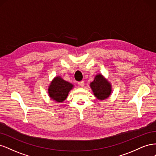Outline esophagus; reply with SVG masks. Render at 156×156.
<instances>
[{"label": "esophagus", "mask_w": 156, "mask_h": 156, "mask_svg": "<svg viewBox=\"0 0 156 156\" xmlns=\"http://www.w3.org/2000/svg\"><path fill=\"white\" fill-rule=\"evenodd\" d=\"M78 84H79V87H83L84 86V82L83 81L79 82V83H78Z\"/></svg>", "instance_id": "34e87169"}]
</instances>
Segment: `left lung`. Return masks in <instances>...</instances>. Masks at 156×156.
Segmentation results:
<instances>
[{
  "mask_svg": "<svg viewBox=\"0 0 156 156\" xmlns=\"http://www.w3.org/2000/svg\"><path fill=\"white\" fill-rule=\"evenodd\" d=\"M92 92L98 100H104L109 98L112 93L111 83L101 73L97 74L90 84Z\"/></svg>",
  "mask_w": 156,
  "mask_h": 156,
  "instance_id": "8db88e82",
  "label": "left lung"
}]
</instances>
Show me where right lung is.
I'll return each mask as SVG.
<instances>
[{"mask_svg": "<svg viewBox=\"0 0 156 156\" xmlns=\"http://www.w3.org/2000/svg\"><path fill=\"white\" fill-rule=\"evenodd\" d=\"M48 87V94L51 100L57 103H63L74 85L60 76H56L52 80Z\"/></svg>", "mask_w": 156, "mask_h": 156, "instance_id": "add662e5", "label": "right lung"}]
</instances>
